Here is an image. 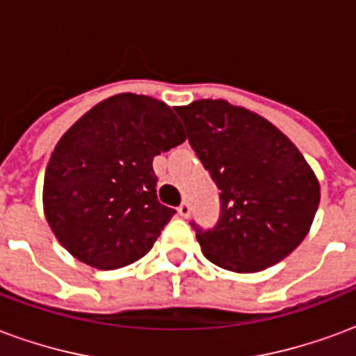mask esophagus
<instances>
[{
    "instance_id": "34e87169",
    "label": "esophagus",
    "mask_w": 356,
    "mask_h": 356,
    "mask_svg": "<svg viewBox=\"0 0 356 356\" xmlns=\"http://www.w3.org/2000/svg\"><path fill=\"white\" fill-rule=\"evenodd\" d=\"M177 213L181 217H188L191 216V206H188L186 202H183V204H181V206L177 208Z\"/></svg>"
}]
</instances>
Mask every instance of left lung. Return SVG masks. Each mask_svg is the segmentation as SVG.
I'll list each match as a JSON object with an SVG mask.
<instances>
[{
  "instance_id": "8db88e82",
  "label": "left lung",
  "mask_w": 356,
  "mask_h": 356,
  "mask_svg": "<svg viewBox=\"0 0 356 356\" xmlns=\"http://www.w3.org/2000/svg\"><path fill=\"white\" fill-rule=\"evenodd\" d=\"M188 143L221 191L213 229H196L217 267L259 273L303 242L321 202L318 179L276 125L223 99L175 106Z\"/></svg>"
}]
</instances>
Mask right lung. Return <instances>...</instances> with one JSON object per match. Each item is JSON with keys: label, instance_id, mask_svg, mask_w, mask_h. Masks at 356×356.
<instances>
[{"label": "right lung", "instance_id": "1", "mask_svg": "<svg viewBox=\"0 0 356 356\" xmlns=\"http://www.w3.org/2000/svg\"><path fill=\"white\" fill-rule=\"evenodd\" d=\"M186 139L171 106L120 93L58 139L43 179V213L66 252L112 270L150 252L175 209L156 198L152 160Z\"/></svg>", "mask_w": 356, "mask_h": 356}]
</instances>
